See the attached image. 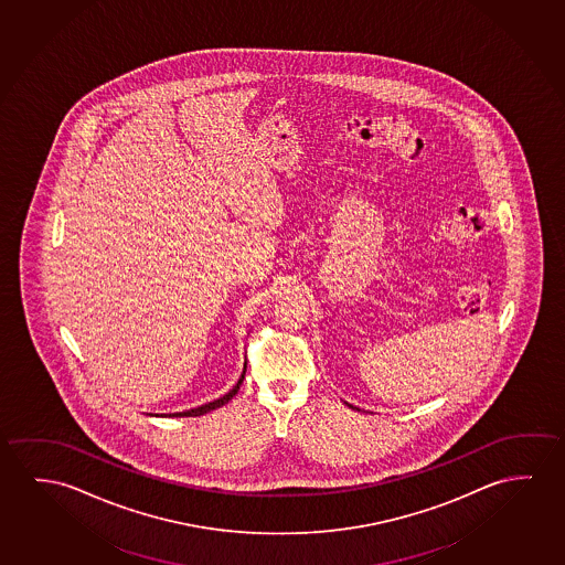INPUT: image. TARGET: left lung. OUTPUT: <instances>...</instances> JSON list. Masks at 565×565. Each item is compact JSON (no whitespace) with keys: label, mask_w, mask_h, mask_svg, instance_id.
Masks as SVG:
<instances>
[{"label":"left lung","mask_w":565,"mask_h":565,"mask_svg":"<svg viewBox=\"0 0 565 565\" xmlns=\"http://www.w3.org/2000/svg\"><path fill=\"white\" fill-rule=\"evenodd\" d=\"M348 407H352V405H348ZM352 408H354V407H352Z\"/></svg>","instance_id":"left-lung-1"}]
</instances>
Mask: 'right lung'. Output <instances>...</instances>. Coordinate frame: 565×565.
Here are the masks:
<instances>
[{
	"mask_svg": "<svg viewBox=\"0 0 565 565\" xmlns=\"http://www.w3.org/2000/svg\"><path fill=\"white\" fill-rule=\"evenodd\" d=\"M244 374H246V364H244L243 374H241V377H238V382L235 383V387L228 391L226 395H223L221 399L213 401V403H207V405H201V407L198 408H191V411H183V413H174L172 417H200V415H205V413H209V411H213V408L223 407L225 403H228V401L235 397L236 391L241 390V383L244 382Z\"/></svg>",
	"mask_w": 565,
	"mask_h": 565,
	"instance_id": "add662e5",
	"label": "right lung"
}]
</instances>
